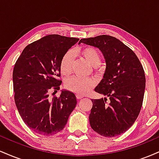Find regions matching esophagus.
<instances>
[{"label":"esophagus","instance_id":"obj_1","mask_svg":"<svg viewBox=\"0 0 159 159\" xmlns=\"http://www.w3.org/2000/svg\"><path fill=\"white\" fill-rule=\"evenodd\" d=\"M76 97H77L78 99H81V98H84V96H81V95H77V96H76Z\"/></svg>","mask_w":159,"mask_h":159}]
</instances>
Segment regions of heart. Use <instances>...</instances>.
I'll use <instances>...</instances> for the list:
<instances>
[{"mask_svg": "<svg viewBox=\"0 0 159 159\" xmlns=\"http://www.w3.org/2000/svg\"><path fill=\"white\" fill-rule=\"evenodd\" d=\"M75 54L83 57L95 69L99 68L101 63V54L96 48L91 46H85L74 51ZM74 63V56L71 52H66L63 55L61 62V71L63 75L68 76L72 73ZM96 84L93 78H81L72 77L65 81V87L75 93L84 96L92 90Z\"/></svg>", "mask_w": 159, "mask_h": 159, "instance_id": "1", "label": "heart"}]
</instances>
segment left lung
I'll return each instance as SVG.
<instances>
[{"label":"left lung","instance_id":"left-lung-1","mask_svg":"<svg viewBox=\"0 0 159 159\" xmlns=\"http://www.w3.org/2000/svg\"><path fill=\"white\" fill-rule=\"evenodd\" d=\"M98 48L106 63L103 78L95 91L107 98L91 99L90 126L100 135L112 138L134 124L143 103L146 78L134 52L114 36L101 35L81 39L79 43Z\"/></svg>","mask_w":159,"mask_h":159}]
</instances>
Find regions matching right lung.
Masks as SVG:
<instances>
[{"label": "right lung", "mask_w": 159, "mask_h": 159, "mask_svg": "<svg viewBox=\"0 0 159 159\" xmlns=\"http://www.w3.org/2000/svg\"><path fill=\"white\" fill-rule=\"evenodd\" d=\"M79 39L51 34L27 45L18 58L12 73L14 98L25 123L37 134L54 135L63 130L77 104L75 95L61 90L60 97L49 93L59 90L61 62Z\"/></svg>", "instance_id": "add662e5"}]
</instances>
